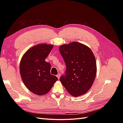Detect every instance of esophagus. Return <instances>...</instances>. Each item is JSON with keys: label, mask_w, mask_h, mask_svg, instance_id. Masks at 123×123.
<instances>
[{"label": "esophagus", "mask_w": 123, "mask_h": 123, "mask_svg": "<svg viewBox=\"0 0 123 123\" xmlns=\"http://www.w3.org/2000/svg\"><path fill=\"white\" fill-rule=\"evenodd\" d=\"M60 76H61V75H60V74H59V73H58V74H57V75H56V76L58 77V79H59V77H60Z\"/></svg>", "instance_id": "obj_1"}]
</instances>
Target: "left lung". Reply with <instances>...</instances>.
I'll use <instances>...</instances> for the list:
<instances>
[{
	"instance_id": "8db88e82",
	"label": "left lung",
	"mask_w": 123,
	"mask_h": 123,
	"mask_svg": "<svg viewBox=\"0 0 123 123\" xmlns=\"http://www.w3.org/2000/svg\"><path fill=\"white\" fill-rule=\"evenodd\" d=\"M59 52L65 62V74L60 81L73 96L85 94L91 87L96 74L94 55L87 46L77 42L59 47Z\"/></svg>"
}]
</instances>
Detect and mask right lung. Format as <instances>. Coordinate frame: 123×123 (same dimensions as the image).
I'll return each mask as SVG.
<instances>
[{"instance_id":"1","label":"right lung","mask_w":123,"mask_h":123,"mask_svg":"<svg viewBox=\"0 0 123 123\" xmlns=\"http://www.w3.org/2000/svg\"><path fill=\"white\" fill-rule=\"evenodd\" d=\"M53 45L40 44L29 49L22 57L20 73L29 90L38 95L47 94L58 78L50 73L51 65L45 62Z\"/></svg>"}]
</instances>
